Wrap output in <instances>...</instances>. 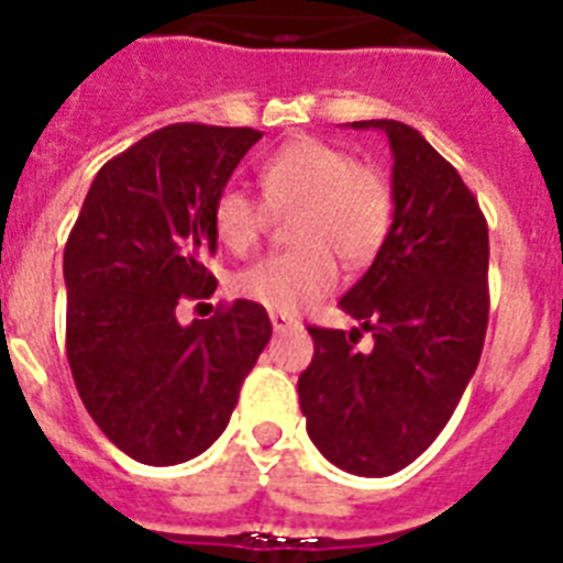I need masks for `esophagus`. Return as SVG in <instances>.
I'll use <instances>...</instances> for the list:
<instances>
[{"instance_id":"esophagus-1","label":"esophagus","mask_w":563,"mask_h":563,"mask_svg":"<svg viewBox=\"0 0 563 563\" xmlns=\"http://www.w3.org/2000/svg\"><path fill=\"white\" fill-rule=\"evenodd\" d=\"M271 324L276 332H285V330H292V327H298V321L290 316H282V312H271Z\"/></svg>"}]
</instances>
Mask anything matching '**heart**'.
Masks as SVG:
<instances>
[{"mask_svg":"<svg viewBox=\"0 0 563 563\" xmlns=\"http://www.w3.org/2000/svg\"><path fill=\"white\" fill-rule=\"evenodd\" d=\"M265 202L245 188H222L213 202V233L233 253L258 245L271 213H296L290 253L253 262L233 278V290L271 312L296 316L318 305L338 282V260L363 265L380 251L391 225V188L380 172L352 163L346 152L298 137L258 168Z\"/></svg>","mask_w":563,"mask_h":563,"instance_id":"heart-1","label":"heart"}]
</instances>
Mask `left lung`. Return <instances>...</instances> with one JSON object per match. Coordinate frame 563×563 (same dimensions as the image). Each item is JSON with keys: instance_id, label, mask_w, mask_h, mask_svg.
Returning a JSON list of instances; mask_svg holds the SVG:
<instances>
[{"instance_id": "left-lung-1", "label": "left lung", "mask_w": 563, "mask_h": 563, "mask_svg": "<svg viewBox=\"0 0 563 563\" xmlns=\"http://www.w3.org/2000/svg\"><path fill=\"white\" fill-rule=\"evenodd\" d=\"M389 137L391 225L338 301L373 332L307 327L316 355L298 402L316 449L346 474L391 476L437 440L474 377L487 330V222L456 168L417 129L355 121Z\"/></svg>"}]
</instances>
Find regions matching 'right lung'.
Instances as JSON below:
<instances>
[{"mask_svg":"<svg viewBox=\"0 0 563 563\" xmlns=\"http://www.w3.org/2000/svg\"><path fill=\"white\" fill-rule=\"evenodd\" d=\"M262 132L174 123L112 157L64 247L67 361L98 429L143 465L200 456L225 431L271 341L265 307L239 298L177 321L217 278L213 202Z\"/></svg>","mask_w":563,"mask_h":563,"instance_id":"add662e5","label":"right lung"}]
</instances>
